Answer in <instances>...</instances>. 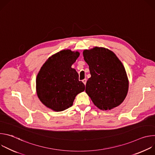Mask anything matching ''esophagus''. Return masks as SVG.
<instances>
[{
  "label": "esophagus",
  "mask_w": 155,
  "mask_h": 155,
  "mask_svg": "<svg viewBox=\"0 0 155 155\" xmlns=\"http://www.w3.org/2000/svg\"><path fill=\"white\" fill-rule=\"evenodd\" d=\"M82 81L83 82V83H84V84H86V81H87V80H86V78H84V79H83V80H82Z\"/></svg>",
  "instance_id": "34e87169"
}]
</instances>
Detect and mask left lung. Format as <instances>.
Here are the masks:
<instances>
[{"label":"left lung","instance_id":"left-lung-1","mask_svg":"<svg viewBox=\"0 0 155 155\" xmlns=\"http://www.w3.org/2000/svg\"><path fill=\"white\" fill-rule=\"evenodd\" d=\"M83 53L91 75L86 82L85 91L94 105L105 110L120 105L129 87L121 62L114 53L104 48L95 47Z\"/></svg>","mask_w":155,"mask_h":155}]
</instances>
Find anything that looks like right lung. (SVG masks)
<instances>
[{"label":"right lung","mask_w":155,"mask_h":155,"mask_svg":"<svg viewBox=\"0 0 155 155\" xmlns=\"http://www.w3.org/2000/svg\"><path fill=\"white\" fill-rule=\"evenodd\" d=\"M79 55L78 52L70 50L61 51L47 59L37 75V96L54 111H63L71 107L75 96L84 90V83L71 68Z\"/></svg>","instance_id":"1"}]
</instances>
